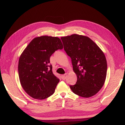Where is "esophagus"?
<instances>
[{
  "label": "esophagus",
  "instance_id": "1",
  "mask_svg": "<svg viewBox=\"0 0 125 125\" xmlns=\"http://www.w3.org/2000/svg\"><path fill=\"white\" fill-rule=\"evenodd\" d=\"M61 78H62V79L63 80H65L67 78V74H64V75H61Z\"/></svg>",
  "mask_w": 125,
  "mask_h": 125
}]
</instances>
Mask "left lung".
Returning <instances> with one entry per match:
<instances>
[{
  "mask_svg": "<svg viewBox=\"0 0 125 125\" xmlns=\"http://www.w3.org/2000/svg\"><path fill=\"white\" fill-rule=\"evenodd\" d=\"M61 39L77 77L75 85L69 86L71 89L83 98L94 96L103 87L106 77L107 62L104 53L85 36L73 34Z\"/></svg>",
  "mask_w": 125,
  "mask_h": 125,
  "instance_id": "left-lung-1",
  "label": "left lung"
}]
</instances>
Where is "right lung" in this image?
Instances as JSON below:
<instances>
[{
	"label": "right lung",
	"instance_id": "add662e5",
	"mask_svg": "<svg viewBox=\"0 0 125 125\" xmlns=\"http://www.w3.org/2000/svg\"><path fill=\"white\" fill-rule=\"evenodd\" d=\"M60 39L42 36L33 39L22 52L19 60L20 84L29 95L39 100L53 94L60 79L52 72L50 57L63 49Z\"/></svg>",
	"mask_w": 125,
	"mask_h": 125
}]
</instances>
